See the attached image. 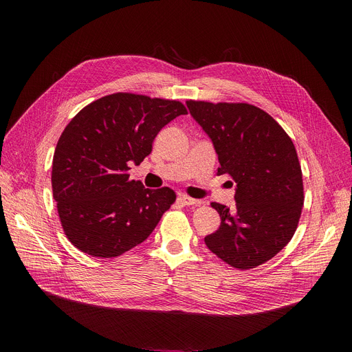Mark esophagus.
Here are the masks:
<instances>
[{"instance_id": "34e87169", "label": "esophagus", "mask_w": 352, "mask_h": 352, "mask_svg": "<svg viewBox=\"0 0 352 352\" xmlns=\"http://www.w3.org/2000/svg\"><path fill=\"white\" fill-rule=\"evenodd\" d=\"M179 199H181L186 206H198V204H201L199 199L191 198V197H188V195H186V194H179Z\"/></svg>"}]
</instances>
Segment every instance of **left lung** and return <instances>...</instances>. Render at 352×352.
<instances>
[{"label":"left lung","instance_id":"obj_1","mask_svg":"<svg viewBox=\"0 0 352 352\" xmlns=\"http://www.w3.org/2000/svg\"><path fill=\"white\" fill-rule=\"evenodd\" d=\"M187 107L214 144L218 174L236 184L232 210L211 204L221 226L204 238L206 245L234 268H255L278 254L298 227L304 187L292 140L251 104L190 100Z\"/></svg>","mask_w":352,"mask_h":352}]
</instances>
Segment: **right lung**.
<instances>
[{"label":"right lung","instance_id":"1","mask_svg":"<svg viewBox=\"0 0 352 352\" xmlns=\"http://www.w3.org/2000/svg\"><path fill=\"white\" fill-rule=\"evenodd\" d=\"M186 114L179 101L117 92L88 104L69 121L55 146L51 184L74 247L113 258L150 236L175 192L129 179V164L142 162L161 128Z\"/></svg>","mask_w":352,"mask_h":352}]
</instances>
